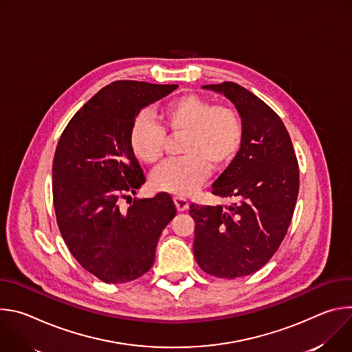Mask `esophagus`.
Masks as SVG:
<instances>
[{
    "label": "esophagus",
    "mask_w": 352,
    "mask_h": 352,
    "mask_svg": "<svg viewBox=\"0 0 352 352\" xmlns=\"http://www.w3.org/2000/svg\"><path fill=\"white\" fill-rule=\"evenodd\" d=\"M174 204L178 209V212H185L189 208V202L182 196H174Z\"/></svg>",
    "instance_id": "1"
}]
</instances>
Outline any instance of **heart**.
I'll return each instance as SVG.
<instances>
[{"label":"heart","instance_id":"obj_1","mask_svg":"<svg viewBox=\"0 0 352 352\" xmlns=\"http://www.w3.org/2000/svg\"><path fill=\"white\" fill-rule=\"evenodd\" d=\"M163 126L139 116L128 136L133 156L148 166H157L164 156L167 133L181 136L182 159L170 162L152 177L156 190L186 196L202 185L210 168L226 170L238 156L243 142V122L238 110L214 104L196 94L168 102L160 111Z\"/></svg>","mask_w":352,"mask_h":352}]
</instances>
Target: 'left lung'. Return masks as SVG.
<instances>
[{
    "label": "left lung",
    "instance_id": "1",
    "mask_svg": "<svg viewBox=\"0 0 352 352\" xmlns=\"http://www.w3.org/2000/svg\"><path fill=\"white\" fill-rule=\"evenodd\" d=\"M227 96L243 122L236 159L214 181L212 193L228 206L190 204L193 255L205 273L238 278L263 267L289 227L299 190V167L281 118L258 96L234 82L206 85Z\"/></svg>",
    "mask_w": 352,
    "mask_h": 352
}]
</instances>
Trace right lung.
I'll return each instance as SVG.
<instances>
[{
	"mask_svg": "<svg viewBox=\"0 0 352 352\" xmlns=\"http://www.w3.org/2000/svg\"><path fill=\"white\" fill-rule=\"evenodd\" d=\"M177 87L116 80L71 118L58 140L53 163L57 224L78 263L104 283L146 274L162 231L177 214L167 193L131 199L126 210L120 205L144 182L128 143L135 117Z\"/></svg>",
	"mask_w": 352,
	"mask_h": 352,
	"instance_id": "obj_1",
	"label": "right lung"
}]
</instances>
